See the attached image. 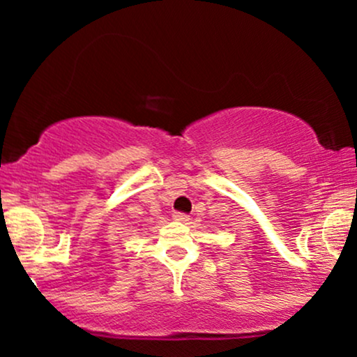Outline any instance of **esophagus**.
Masks as SVG:
<instances>
[{"instance_id": "obj_1", "label": "esophagus", "mask_w": 357, "mask_h": 357, "mask_svg": "<svg viewBox=\"0 0 357 357\" xmlns=\"http://www.w3.org/2000/svg\"><path fill=\"white\" fill-rule=\"evenodd\" d=\"M173 218H174L176 221H183V223H184V221H188V220H190V216H188V215H186V213H181V211H176V213H174V215H173Z\"/></svg>"}]
</instances>
